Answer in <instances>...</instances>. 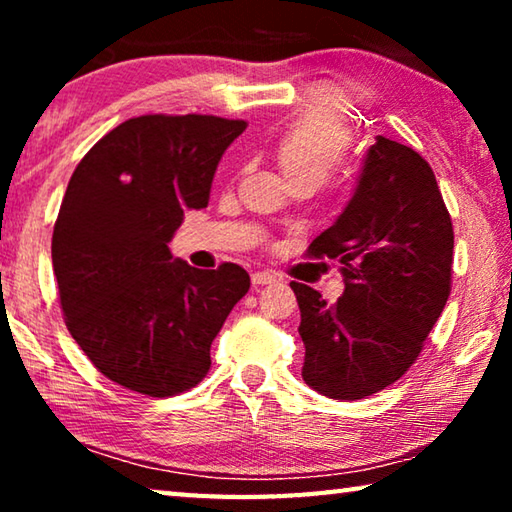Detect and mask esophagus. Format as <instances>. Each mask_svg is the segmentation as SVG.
<instances>
[{"mask_svg":"<svg viewBox=\"0 0 512 512\" xmlns=\"http://www.w3.org/2000/svg\"><path fill=\"white\" fill-rule=\"evenodd\" d=\"M250 280H253L255 287H264V284L277 282V275L275 273H268V271H257V273H253V277H250Z\"/></svg>","mask_w":512,"mask_h":512,"instance_id":"34e87169","label":"esophagus"}]
</instances>
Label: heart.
Here are the masks:
<instances>
[{
  "instance_id": "1",
  "label": "heart",
  "mask_w": 512,
  "mask_h": 512,
  "mask_svg": "<svg viewBox=\"0 0 512 512\" xmlns=\"http://www.w3.org/2000/svg\"><path fill=\"white\" fill-rule=\"evenodd\" d=\"M352 137V121L343 103L332 94H320L275 142V160L287 183L311 180L320 187L343 164Z\"/></svg>"
}]
</instances>
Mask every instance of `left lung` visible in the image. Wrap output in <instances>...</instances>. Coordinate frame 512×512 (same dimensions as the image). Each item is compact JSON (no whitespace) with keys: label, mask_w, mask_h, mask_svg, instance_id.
Masks as SVG:
<instances>
[{"label":"left lung","mask_w":512,"mask_h":512,"mask_svg":"<svg viewBox=\"0 0 512 512\" xmlns=\"http://www.w3.org/2000/svg\"><path fill=\"white\" fill-rule=\"evenodd\" d=\"M307 253L336 259L345 291L327 305L291 282L302 379L332 400L379 393L413 366L452 291L454 230L429 162L377 135L350 203Z\"/></svg>","instance_id":"8db88e82"}]
</instances>
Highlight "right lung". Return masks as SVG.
Listing matches in <instances>:
<instances>
[{"label":"right lung","mask_w":512,"mask_h":512,"mask_svg":"<svg viewBox=\"0 0 512 512\" xmlns=\"http://www.w3.org/2000/svg\"><path fill=\"white\" fill-rule=\"evenodd\" d=\"M246 121L212 115L128 119L85 153L51 239L60 307L74 341L110 381L169 397L210 370V348L250 277L173 259L187 210L210 201L214 171Z\"/></svg>","instance_id":"right-lung-1"}]
</instances>
